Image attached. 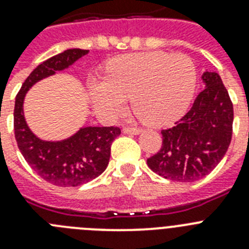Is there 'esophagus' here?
<instances>
[{
	"instance_id": "34e87169",
	"label": "esophagus",
	"mask_w": 249,
	"mask_h": 249,
	"mask_svg": "<svg viewBox=\"0 0 249 249\" xmlns=\"http://www.w3.org/2000/svg\"><path fill=\"white\" fill-rule=\"evenodd\" d=\"M123 133H131V135H139L142 129L140 127H123Z\"/></svg>"
}]
</instances>
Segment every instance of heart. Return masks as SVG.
<instances>
[{
	"instance_id": "obj_1",
	"label": "heart",
	"mask_w": 249,
	"mask_h": 249,
	"mask_svg": "<svg viewBox=\"0 0 249 249\" xmlns=\"http://www.w3.org/2000/svg\"><path fill=\"white\" fill-rule=\"evenodd\" d=\"M195 87L196 69L190 58L150 52L114 59L103 79H93L89 89L102 116H117L131 95L133 108L146 122L166 124L185 112Z\"/></svg>"
}]
</instances>
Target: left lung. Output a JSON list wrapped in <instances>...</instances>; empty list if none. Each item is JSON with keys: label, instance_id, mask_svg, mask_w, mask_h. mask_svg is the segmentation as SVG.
I'll return each instance as SVG.
<instances>
[{"label": "left lung", "instance_id": "left-lung-1", "mask_svg": "<svg viewBox=\"0 0 249 249\" xmlns=\"http://www.w3.org/2000/svg\"><path fill=\"white\" fill-rule=\"evenodd\" d=\"M207 88L188 113L171 128L162 129L160 151L147 159L154 173L173 181L191 182L213 171L229 147L233 132V104L216 73L205 71Z\"/></svg>", "mask_w": 249, "mask_h": 249}]
</instances>
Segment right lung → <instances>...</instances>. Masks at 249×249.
Segmentation results:
<instances>
[{"label":"right lung","instance_id":"1","mask_svg":"<svg viewBox=\"0 0 249 249\" xmlns=\"http://www.w3.org/2000/svg\"><path fill=\"white\" fill-rule=\"evenodd\" d=\"M89 50L68 49L35 68L16 95L14 110L15 139L31 169L45 181L56 186H79L103 173L110 157V146L120 127H84L74 136L58 142L37 139L23 117V98L36 82L64 70Z\"/></svg>","mask_w":249,"mask_h":249}]
</instances>
